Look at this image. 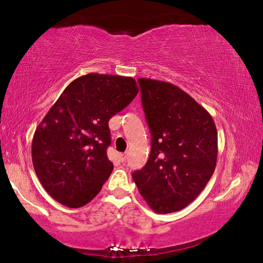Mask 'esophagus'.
<instances>
[{
  "label": "esophagus",
  "instance_id": "obj_1",
  "mask_svg": "<svg viewBox=\"0 0 263 263\" xmlns=\"http://www.w3.org/2000/svg\"><path fill=\"white\" fill-rule=\"evenodd\" d=\"M126 158H127V155L125 154V153H122V154H119V160H121L122 162H124L126 160Z\"/></svg>",
  "mask_w": 263,
  "mask_h": 263
}]
</instances>
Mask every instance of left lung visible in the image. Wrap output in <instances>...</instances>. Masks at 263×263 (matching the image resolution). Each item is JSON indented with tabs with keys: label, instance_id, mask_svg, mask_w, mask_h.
Returning a JSON list of instances; mask_svg holds the SVG:
<instances>
[{
	"label": "left lung",
	"instance_id": "1",
	"mask_svg": "<svg viewBox=\"0 0 263 263\" xmlns=\"http://www.w3.org/2000/svg\"><path fill=\"white\" fill-rule=\"evenodd\" d=\"M138 82L152 147L145 167L132 174L133 181L154 212L180 211L202 193L215 172V122L175 84L144 78Z\"/></svg>",
	"mask_w": 263,
	"mask_h": 263
}]
</instances>
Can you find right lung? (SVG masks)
I'll use <instances>...</instances> for the list:
<instances>
[{
  "instance_id": "right-lung-1",
  "label": "right lung",
  "mask_w": 263,
  "mask_h": 263,
  "mask_svg": "<svg viewBox=\"0 0 263 263\" xmlns=\"http://www.w3.org/2000/svg\"><path fill=\"white\" fill-rule=\"evenodd\" d=\"M139 88L121 75L90 73L70 82L33 135L32 162L48 195L81 208L100 193L114 164L108 159L109 121L131 103Z\"/></svg>"
}]
</instances>
